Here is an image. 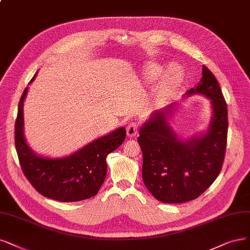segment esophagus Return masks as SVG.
Instances as JSON below:
<instances>
[{"mask_svg":"<svg viewBox=\"0 0 250 250\" xmlns=\"http://www.w3.org/2000/svg\"><path fill=\"white\" fill-rule=\"evenodd\" d=\"M138 130H139V125H138L136 123H131L126 127V135L130 138L135 137L138 133Z\"/></svg>","mask_w":250,"mask_h":250,"instance_id":"obj_1","label":"esophagus"}]
</instances>
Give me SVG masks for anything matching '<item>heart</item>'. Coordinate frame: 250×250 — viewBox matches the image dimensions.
I'll use <instances>...</instances> for the list:
<instances>
[{"label":"heart","mask_w":250,"mask_h":250,"mask_svg":"<svg viewBox=\"0 0 250 250\" xmlns=\"http://www.w3.org/2000/svg\"><path fill=\"white\" fill-rule=\"evenodd\" d=\"M163 72H164V67L161 66V64L151 63L148 67V69H147V78L150 80L156 79ZM181 77H182V74L179 69L175 67L169 68V70L165 74V76L163 78L162 86H161L162 90L166 92V91H170L173 88L176 87L181 80Z\"/></svg>","instance_id":"1"}]
</instances>
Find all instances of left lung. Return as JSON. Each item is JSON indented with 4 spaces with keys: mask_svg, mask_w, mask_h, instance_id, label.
<instances>
[{
    "mask_svg": "<svg viewBox=\"0 0 250 250\" xmlns=\"http://www.w3.org/2000/svg\"><path fill=\"white\" fill-rule=\"evenodd\" d=\"M198 85L186 96L199 94L211 101L212 116L205 133L180 139L171 126L174 106L155 111L140 128L142 177L146 188L163 203L178 204L197 199L223 167L228 137V108L218 82L203 66Z\"/></svg>",
    "mask_w": 250,
    "mask_h": 250,
    "instance_id": "obj_1",
    "label": "left lung"
}]
</instances>
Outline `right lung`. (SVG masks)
I'll list each match as a JSON object with an SVG mask.
<instances>
[{
  "label": "right lung",
  "mask_w": 250,
  "mask_h": 250,
  "mask_svg": "<svg viewBox=\"0 0 250 250\" xmlns=\"http://www.w3.org/2000/svg\"><path fill=\"white\" fill-rule=\"evenodd\" d=\"M37 73L30 81L32 83ZM25 87L18 104L15 122V147L22 172L42 196L60 202H78L96 196L107 174V155L125 139L122 126L64 158L52 159L37 154L27 145L23 133Z\"/></svg>",
  "instance_id": "add662e5"
}]
</instances>
